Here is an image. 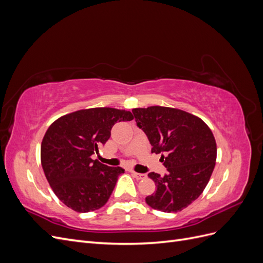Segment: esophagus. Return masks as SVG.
I'll return each instance as SVG.
<instances>
[{
  "mask_svg": "<svg viewBox=\"0 0 263 263\" xmlns=\"http://www.w3.org/2000/svg\"><path fill=\"white\" fill-rule=\"evenodd\" d=\"M132 174H133V177H134L135 179H137V180H142V179L146 178V174L137 173V172H135V171H132Z\"/></svg>",
  "mask_w": 263,
  "mask_h": 263,
  "instance_id": "esophagus-1",
  "label": "esophagus"
}]
</instances>
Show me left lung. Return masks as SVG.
<instances>
[{
    "mask_svg": "<svg viewBox=\"0 0 263 263\" xmlns=\"http://www.w3.org/2000/svg\"><path fill=\"white\" fill-rule=\"evenodd\" d=\"M133 113L153 146L151 153L162 154L160 160L168 171L162 178L148 174L157 189L146 203L164 213L184 210L203 193L214 170L217 147L211 128L179 108L150 106Z\"/></svg>",
    "mask_w": 263,
    "mask_h": 263,
    "instance_id": "8db88e82",
    "label": "left lung"
}]
</instances>
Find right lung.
Returning a JSON list of instances; mask_svg holds the SVG:
<instances>
[{"label":"right lung","mask_w":263,"mask_h":263,"mask_svg":"<svg viewBox=\"0 0 263 263\" xmlns=\"http://www.w3.org/2000/svg\"><path fill=\"white\" fill-rule=\"evenodd\" d=\"M132 119L129 110L93 107L63 115L48 127L41 146L42 166L53 193L68 208L87 213L106 204L125 170L91 156L108 140L115 123Z\"/></svg>","instance_id":"obj_1"}]
</instances>
